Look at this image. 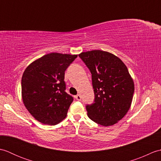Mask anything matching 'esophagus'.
Instances as JSON below:
<instances>
[{
    "label": "esophagus",
    "mask_w": 161,
    "mask_h": 161,
    "mask_svg": "<svg viewBox=\"0 0 161 161\" xmlns=\"http://www.w3.org/2000/svg\"><path fill=\"white\" fill-rule=\"evenodd\" d=\"M75 98L77 100H79V101L81 100V95H79V94H77V95H75Z\"/></svg>",
    "instance_id": "obj_1"
}]
</instances>
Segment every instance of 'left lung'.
Instances as JSON below:
<instances>
[{"mask_svg": "<svg viewBox=\"0 0 161 161\" xmlns=\"http://www.w3.org/2000/svg\"><path fill=\"white\" fill-rule=\"evenodd\" d=\"M89 69L95 94L94 102L87 104L88 118L97 124L114 125L131 107L134 84L122 61L110 53L91 50L79 54Z\"/></svg>", "mask_w": 161, "mask_h": 161, "instance_id": "8db88e82", "label": "left lung"}]
</instances>
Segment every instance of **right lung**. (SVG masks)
<instances>
[{"label": "right lung", "mask_w": 161, "mask_h": 161, "mask_svg": "<svg viewBox=\"0 0 161 161\" xmlns=\"http://www.w3.org/2000/svg\"><path fill=\"white\" fill-rule=\"evenodd\" d=\"M77 54L53 53L33 61L21 80L23 104L36 120L55 125L66 117L73 97L68 95L65 71Z\"/></svg>", "instance_id": "add662e5"}]
</instances>
